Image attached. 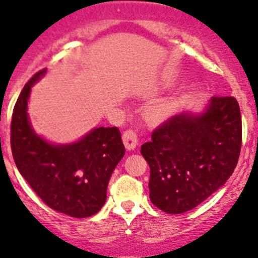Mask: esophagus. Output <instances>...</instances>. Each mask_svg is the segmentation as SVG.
<instances>
[{
    "mask_svg": "<svg viewBox=\"0 0 258 258\" xmlns=\"http://www.w3.org/2000/svg\"><path fill=\"white\" fill-rule=\"evenodd\" d=\"M122 140H123L124 146H126L127 150H132V149L136 148L137 145V135L136 131L132 128L126 130L122 135Z\"/></svg>",
    "mask_w": 258,
    "mask_h": 258,
    "instance_id": "34e87169",
    "label": "esophagus"
}]
</instances>
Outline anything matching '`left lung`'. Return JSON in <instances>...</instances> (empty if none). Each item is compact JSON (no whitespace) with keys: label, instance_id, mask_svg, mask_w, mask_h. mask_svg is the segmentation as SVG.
I'll use <instances>...</instances> for the list:
<instances>
[{"label":"left lung","instance_id":"8db88e82","mask_svg":"<svg viewBox=\"0 0 258 258\" xmlns=\"http://www.w3.org/2000/svg\"><path fill=\"white\" fill-rule=\"evenodd\" d=\"M242 117L234 96H213L202 114L180 113L159 124L141 146L150 167V200L168 214L192 210L234 172Z\"/></svg>","mask_w":258,"mask_h":258}]
</instances>
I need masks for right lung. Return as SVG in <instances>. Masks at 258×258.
Masks as SVG:
<instances>
[{
    "instance_id": "1",
    "label": "right lung",
    "mask_w": 258,
    "mask_h": 258,
    "mask_svg": "<svg viewBox=\"0 0 258 258\" xmlns=\"http://www.w3.org/2000/svg\"><path fill=\"white\" fill-rule=\"evenodd\" d=\"M40 70L25 84L11 118V151L19 172L53 210L88 218L102 209L115 165L124 155L117 127L95 128L71 145H50L34 134L26 105Z\"/></svg>"
}]
</instances>
